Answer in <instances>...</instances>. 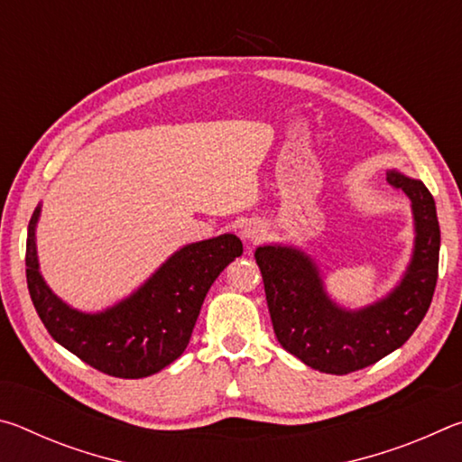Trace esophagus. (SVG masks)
I'll return each instance as SVG.
<instances>
[{"label":"esophagus","instance_id":"34e87169","mask_svg":"<svg viewBox=\"0 0 462 462\" xmlns=\"http://www.w3.org/2000/svg\"><path fill=\"white\" fill-rule=\"evenodd\" d=\"M264 226L259 220H248L242 224L240 228V238L246 242V245H256V242H261L264 238Z\"/></svg>","mask_w":462,"mask_h":462}]
</instances>
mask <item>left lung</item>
I'll use <instances>...</instances> for the list:
<instances>
[{"label":"left lung","instance_id":"left-lung-1","mask_svg":"<svg viewBox=\"0 0 462 462\" xmlns=\"http://www.w3.org/2000/svg\"><path fill=\"white\" fill-rule=\"evenodd\" d=\"M387 181L411 203L413 248L397 285L369 306L353 310L332 300L319 264L300 246L271 242L254 250L277 340L316 371L346 374L381 361L403 346L432 301L440 253L434 198L420 179L395 169Z\"/></svg>","mask_w":462,"mask_h":462}]
</instances>
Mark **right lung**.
<instances>
[{
    "label": "right lung",
    "mask_w": 462,
    "mask_h": 462,
    "mask_svg": "<svg viewBox=\"0 0 462 462\" xmlns=\"http://www.w3.org/2000/svg\"><path fill=\"white\" fill-rule=\"evenodd\" d=\"M42 203L28 224L26 279L49 334L93 369L120 379H143L177 361L189 344L201 303L217 275L242 254L234 234L175 250L136 291L101 311L75 310L46 285L36 250Z\"/></svg>",
    "instance_id": "obj_1"
}]
</instances>
